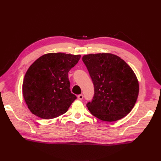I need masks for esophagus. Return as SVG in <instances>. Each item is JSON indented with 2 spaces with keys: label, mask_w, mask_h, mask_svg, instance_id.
Here are the masks:
<instances>
[{
  "label": "esophagus",
  "mask_w": 161,
  "mask_h": 161,
  "mask_svg": "<svg viewBox=\"0 0 161 161\" xmlns=\"http://www.w3.org/2000/svg\"><path fill=\"white\" fill-rule=\"evenodd\" d=\"M83 95H78V98L79 99V100H82L83 99Z\"/></svg>",
  "instance_id": "obj_1"
}]
</instances>
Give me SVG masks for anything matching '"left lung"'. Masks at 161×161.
<instances>
[{
	"label": "left lung",
	"mask_w": 161,
	"mask_h": 161,
	"mask_svg": "<svg viewBox=\"0 0 161 161\" xmlns=\"http://www.w3.org/2000/svg\"><path fill=\"white\" fill-rule=\"evenodd\" d=\"M93 82L95 94L87 104L91 114L108 122L122 119L130 112L138 98L139 83L131 68L112 53L82 57Z\"/></svg>",
	"instance_id": "left-lung-1"
}]
</instances>
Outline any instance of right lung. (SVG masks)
Listing matches in <instances>:
<instances>
[{
  "label": "right lung",
  "instance_id": "obj_1",
  "mask_svg": "<svg viewBox=\"0 0 161 161\" xmlns=\"http://www.w3.org/2000/svg\"><path fill=\"white\" fill-rule=\"evenodd\" d=\"M81 55L47 53L29 68L23 82V95L28 108L44 119H53L68 111L76 99L70 89L68 73Z\"/></svg>",
  "mask_w": 161,
  "mask_h": 161
}]
</instances>
